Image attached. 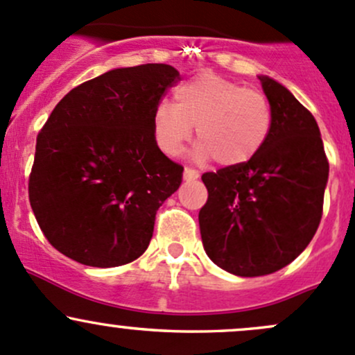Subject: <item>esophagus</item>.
<instances>
[{"instance_id": "34e87169", "label": "esophagus", "mask_w": 355, "mask_h": 355, "mask_svg": "<svg viewBox=\"0 0 355 355\" xmlns=\"http://www.w3.org/2000/svg\"><path fill=\"white\" fill-rule=\"evenodd\" d=\"M184 178H185V180H196V178H199V171L194 170V168L185 166V170H184Z\"/></svg>"}]
</instances>
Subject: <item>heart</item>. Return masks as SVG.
I'll list each match as a JSON object with an SVG mask.
<instances>
[{
    "instance_id": "heart-1",
    "label": "heart",
    "mask_w": 355,
    "mask_h": 355,
    "mask_svg": "<svg viewBox=\"0 0 355 355\" xmlns=\"http://www.w3.org/2000/svg\"><path fill=\"white\" fill-rule=\"evenodd\" d=\"M194 127L199 161L216 157L223 166H237L252 159L266 142L271 130L270 103L259 91L230 78L198 75L178 85L173 105L159 103L153 114L156 144L168 156L180 153Z\"/></svg>"
}]
</instances>
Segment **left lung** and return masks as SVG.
I'll return each mask as SVG.
<instances>
[{
	"instance_id": "1",
	"label": "left lung",
	"mask_w": 355,
	"mask_h": 355,
	"mask_svg": "<svg viewBox=\"0 0 355 355\" xmlns=\"http://www.w3.org/2000/svg\"><path fill=\"white\" fill-rule=\"evenodd\" d=\"M259 80L271 108L264 146L247 163L202 175L204 250L237 277L275 273L306 249L320 227L330 170L311 111L273 78Z\"/></svg>"
}]
</instances>
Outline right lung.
Returning <instances> with one entry per match:
<instances>
[{
	"label": "right lung",
	"instance_id": "add662e5",
	"mask_svg": "<svg viewBox=\"0 0 355 355\" xmlns=\"http://www.w3.org/2000/svg\"><path fill=\"white\" fill-rule=\"evenodd\" d=\"M180 73L164 63L116 68L71 89L41 128L28 200L48 242L85 266L144 254L156 211L182 184L153 114Z\"/></svg>",
	"mask_w": 355,
	"mask_h": 355
}]
</instances>
